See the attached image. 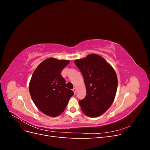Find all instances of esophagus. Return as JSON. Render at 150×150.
<instances>
[{"instance_id":"34e87169","label":"esophagus","mask_w":150,"mask_h":150,"mask_svg":"<svg viewBox=\"0 0 150 150\" xmlns=\"http://www.w3.org/2000/svg\"><path fill=\"white\" fill-rule=\"evenodd\" d=\"M72 91H73V92H74V94H76V89L75 88L72 89Z\"/></svg>"}]
</instances>
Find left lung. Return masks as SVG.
Returning <instances> with one entry per match:
<instances>
[{"mask_svg": "<svg viewBox=\"0 0 150 150\" xmlns=\"http://www.w3.org/2000/svg\"><path fill=\"white\" fill-rule=\"evenodd\" d=\"M74 63L82 73L86 96L79 101L81 110L89 117L105 112L114 101L117 79L112 67L98 54H89Z\"/></svg>", "mask_w": 150, "mask_h": 150, "instance_id": "8db88e82", "label": "left lung"}]
</instances>
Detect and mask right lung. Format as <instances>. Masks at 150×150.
I'll list each match as a JSON object with an SVG mask.
<instances>
[{"label":"right lung","instance_id":"right-lung-1","mask_svg":"<svg viewBox=\"0 0 150 150\" xmlns=\"http://www.w3.org/2000/svg\"><path fill=\"white\" fill-rule=\"evenodd\" d=\"M69 60L51 57L42 61L36 68L29 83L32 99L39 110L51 117L57 116L64 111L74 93L66 88L61 71Z\"/></svg>","mask_w":150,"mask_h":150}]
</instances>
